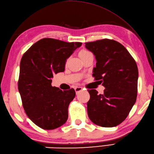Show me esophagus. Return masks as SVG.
I'll use <instances>...</instances> for the list:
<instances>
[{"label":"esophagus","instance_id":"1","mask_svg":"<svg viewBox=\"0 0 154 154\" xmlns=\"http://www.w3.org/2000/svg\"><path fill=\"white\" fill-rule=\"evenodd\" d=\"M75 92H76V94L79 93L80 92V91H82V87H75Z\"/></svg>","mask_w":154,"mask_h":154}]
</instances>
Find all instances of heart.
Segmentation results:
<instances>
[{
  "label": "heart",
  "mask_w": 154,
  "mask_h": 154,
  "mask_svg": "<svg viewBox=\"0 0 154 154\" xmlns=\"http://www.w3.org/2000/svg\"><path fill=\"white\" fill-rule=\"evenodd\" d=\"M90 53H91V52H89V51L85 50H81L79 51V57L81 58V57H83L84 56H85V55H87V54H89Z\"/></svg>",
  "instance_id": "b5f03b06"
}]
</instances>
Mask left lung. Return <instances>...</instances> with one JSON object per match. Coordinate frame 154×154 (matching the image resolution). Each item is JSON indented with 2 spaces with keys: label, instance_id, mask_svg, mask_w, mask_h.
Masks as SVG:
<instances>
[{
  "label": "left lung",
  "instance_id": "obj_1",
  "mask_svg": "<svg viewBox=\"0 0 154 154\" xmlns=\"http://www.w3.org/2000/svg\"><path fill=\"white\" fill-rule=\"evenodd\" d=\"M85 48L95 56L93 76L105 87L103 94L88 90L87 113L98 126L114 127L126 119L135 104L138 69L134 59L125 47L113 40L87 42Z\"/></svg>",
  "mask_w": 154,
  "mask_h": 154
}]
</instances>
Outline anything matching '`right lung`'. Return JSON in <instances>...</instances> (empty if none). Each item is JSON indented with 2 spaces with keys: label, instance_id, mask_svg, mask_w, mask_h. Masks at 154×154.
<instances>
[{
  "label": "right lung",
  "instance_id": "add662e5",
  "mask_svg": "<svg viewBox=\"0 0 154 154\" xmlns=\"http://www.w3.org/2000/svg\"><path fill=\"white\" fill-rule=\"evenodd\" d=\"M81 44L43 38L23 55L18 91L26 114L42 129L54 130L66 122L69 104L75 91L52 87L51 79L54 73L64 71L67 59Z\"/></svg>",
  "mask_w": 154,
  "mask_h": 154
}]
</instances>
